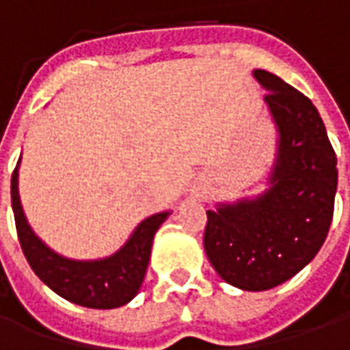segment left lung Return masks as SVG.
<instances>
[{
    "mask_svg": "<svg viewBox=\"0 0 350 350\" xmlns=\"http://www.w3.org/2000/svg\"><path fill=\"white\" fill-rule=\"evenodd\" d=\"M253 77L268 93L278 155L268 189L257 198L208 210L204 251L228 285L268 291L285 283L323 247L338 189V159L311 100L262 69Z\"/></svg>",
    "mask_w": 350,
    "mask_h": 350,
    "instance_id": "left-lung-1",
    "label": "left lung"
}]
</instances>
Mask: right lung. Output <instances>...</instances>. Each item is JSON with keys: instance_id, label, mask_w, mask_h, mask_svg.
<instances>
[{"instance_id": "add662e5", "label": "right lung", "mask_w": 350, "mask_h": 350, "mask_svg": "<svg viewBox=\"0 0 350 350\" xmlns=\"http://www.w3.org/2000/svg\"><path fill=\"white\" fill-rule=\"evenodd\" d=\"M11 200L20 245L37 278L65 300L92 309L120 308L137 296L150 262L153 236L170 215V212L150 215L110 257L75 260L50 250L29 227L20 202L18 167L11 178Z\"/></svg>"}]
</instances>
